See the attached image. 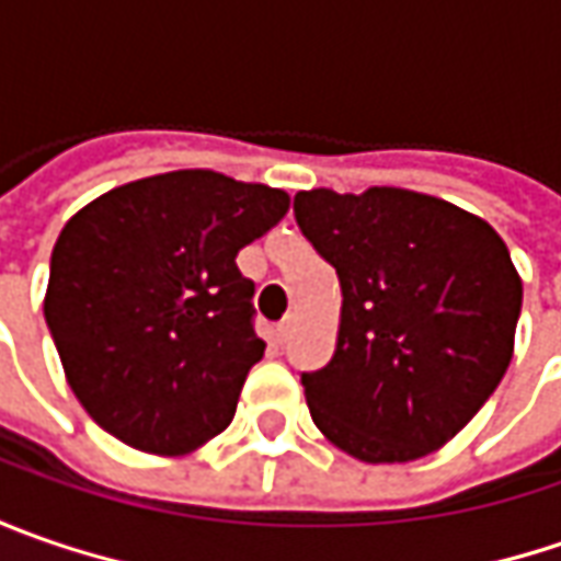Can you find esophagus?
Masks as SVG:
<instances>
[{"label":"esophagus","instance_id":"34e87169","mask_svg":"<svg viewBox=\"0 0 561 561\" xmlns=\"http://www.w3.org/2000/svg\"><path fill=\"white\" fill-rule=\"evenodd\" d=\"M290 334H293V318H287L284 324H277V331H274V340H277V343H287V340H290Z\"/></svg>","mask_w":561,"mask_h":561}]
</instances>
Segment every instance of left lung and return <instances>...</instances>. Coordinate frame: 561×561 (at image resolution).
Segmentation results:
<instances>
[{
	"instance_id": "1",
	"label": "left lung",
	"mask_w": 561,
	"mask_h": 561,
	"mask_svg": "<svg viewBox=\"0 0 561 561\" xmlns=\"http://www.w3.org/2000/svg\"><path fill=\"white\" fill-rule=\"evenodd\" d=\"M293 211L343 293L334 358L302 375L314 427L368 465L440 449L512 362L522 277L503 237L402 186L302 190Z\"/></svg>"
}]
</instances>
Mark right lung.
<instances>
[{
    "label": "right lung",
    "instance_id": "right-lung-1",
    "mask_svg": "<svg viewBox=\"0 0 561 561\" xmlns=\"http://www.w3.org/2000/svg\"><path fill=\"white\" fill-rule=\"evenodd\" d=\"M287 208L284 190L186 168L115 186L61 227L43 312L102 431L140 453L186 456L233 421L265 356L237 252Z\"/></svg>",
    "mask_w": 561,
    "mask_h": 561
}]
</instances>
